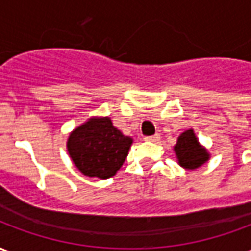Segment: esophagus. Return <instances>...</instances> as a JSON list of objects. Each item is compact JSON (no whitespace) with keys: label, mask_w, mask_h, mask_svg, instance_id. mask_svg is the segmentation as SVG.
I'll return each mask as SVG.
<instances>
[{"label":"esophagus","mask_w":251,"mask_h":251,"mask_svg":"<svg viewBox=\"0 0 251 251\" xmlns=\"http://www.w3.org/2000/svg\"><path fill=\"white\" fill-rule=\"evenodd\" d=\"M145 141L157 142V141H160V136H158V134H154V136H148V137H145Z\"/></svg>","instance_id":"1"}]
</instances>
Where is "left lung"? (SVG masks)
Masks as SVG:
<instances>
[{
    "label": "left lung",
    "mask_w": 251,
    "mask_h": 251,
    "mask_svg": "<svg viewBox=\"0 0 251 251\" xmlns=\"http://www.w3.org/2000/svg\"><path fill=\"white\" fill-rule=\"evenodd\" d=\"M175 152L179 158L180 165L187 169L199 168L201 164L208 160V153L200 147L192 130L184 131L179 137L177 144L175 147Z\"/></svg>",
    "instance_id": "1"
}]
</instances>
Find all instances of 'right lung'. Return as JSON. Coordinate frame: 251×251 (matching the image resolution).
I'll return each mask as SVG.
<instances>
[{
	"label": "right lung",
	"instance_id": "right-lung-1",
	"mask_svg": "<svg viewBox=\"0 0 251 251\" xmlns=\"http://www.w3.org/2000/svg\"><path fill=\"white\" fill-rule=\"evenodd\" d=\"M130 137L124 136L110 118H91L72 131L67 142L76 168L88 177L109 179L125 161Z\"/></svg>",
	"mask_w": 251,
	"mask_h": 251
}]
</instances>
